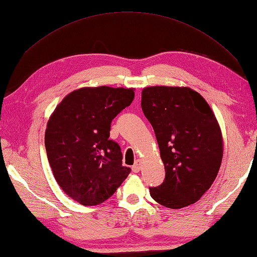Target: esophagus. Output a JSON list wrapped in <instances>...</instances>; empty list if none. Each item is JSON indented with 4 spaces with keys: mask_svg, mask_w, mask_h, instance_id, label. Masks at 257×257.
<instances>
[{
    "mask_svg": "<svg viewBox=\"0 0 257 257\" xmlns=\"http://www.w3.org/2000/svg\"><path fill=\"white\" fill-rule=\"evenodd\" d=\"M132 169H133V172H135V173H138V172L142 170V161L137 160L136 163H135V164L133 165Z\"/></svg>",
    "mask_w": 257,
    "mask_h": 257,
    "instance_id": "obj_1",
    "label": "esophagus"
}]
</instances>
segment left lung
<instances>
[{"label": "left lung", "mask_w": 257, "mask_h": 257, "mask_svg": "<svg viewBox=\"0 0 257 257\" xmlns=\"http://www.w3.org/2000/svg\"><path fill=\"white\" fill-rule=\"evenodd\" d=\"M142 109L153 125L165 167V180L149 189L171 209L193 204L216 180L223 155L222 133L208 102L188 86H148Z\"/></svg>", "instance_id": "1"}]
</instances>
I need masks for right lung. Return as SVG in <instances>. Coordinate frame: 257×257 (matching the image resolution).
<instances>
[{
	"label": "right lung",
	"mask_w": 257,
	"mask_h": 257,
	"mask_svg": "<svg viewBox=\"0 0 257 257\" xmlns=\"http://www.w3.org/2000/svg\"><path fill=\"white\" fill-rule=\"evenodd\" d=\"M135 88L81 87L64 97L45 133L49 164L58 185L83 206H96L127 179L119 145L110 141L114 116L135 97Z\"/></svg>",
	"instance_id": "right-lung-1"
}]
</instances>
